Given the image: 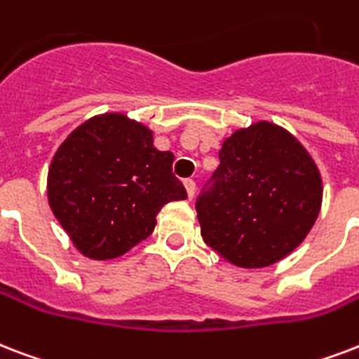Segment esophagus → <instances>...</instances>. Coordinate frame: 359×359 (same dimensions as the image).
Listing matches in <instances>:
<instances>
[{"label":"esophagus","mask_w":359,"mask_h":359,"mask_svg":"<svg viewBox=\"0 0 359 359\" xmlns=\"http://www.w3.org/2000/svg\"><path fill=\"white\" fill-rule=\"evenodd\" d=\"M184 188H186V194H188V199L194 198V194H196V182H194L191 179H186Z\"/></svg>","instance_id":"1"}]
</instances>
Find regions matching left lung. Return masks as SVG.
I'll return each instance as SVG.
<instances>
[{"label":"left lung","instance_id":"obj_1","mask_svg":"<svg viewBox=\"0 0 359 359\" xmlns=\"http://www.w3.org/2000/svg\"><path fill=\"white\" fill-rule=\"evenodd\" d=\"M322 194L307 149L288 130L259 120L224 139L212 186L196 203L201 237L237 267L277 264L305 241Z\"/></svg>","mask_w":359,"mask_h":359}]
</instances>
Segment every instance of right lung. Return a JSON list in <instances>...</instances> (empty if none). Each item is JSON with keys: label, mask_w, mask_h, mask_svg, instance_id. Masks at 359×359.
Wrapping results in <instances>:
<instances>
[{"label": "right lung", "mask_w": 359, "mask_h": 359, "mask_svg": "<svg viewBox=\"0 0 359 359\" xmlns=\"http://www.w3.org/2000/svg\"><path fill=\"white\" fill-rule=\"evenodd\" d=\"M173 160L144 124L124 113L97 114L52 158L48 205L82 256L118 258L154 231L163 205L186 199Z\"/></svg>", "instance_id": "obj_1"}]
</instances>
